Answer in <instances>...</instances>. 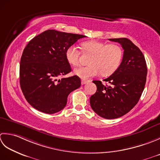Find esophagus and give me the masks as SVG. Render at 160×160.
<instances>
[{
	"mask_svg": "<svg viewBox=\"0 0 160 160\" xmlns=\"http://www.w3.org/2000/svg\"><path fill=\"white\" fill-rule=\"evenodd\" d=\"M88 82V81H86V80H81V85H84L87 83Z\"/></svg>",
	"mask_w": 160,
	"mask_h": 160,
	"instance_id": "obj_1",
	"label": "esophagus"
}]
</instances>
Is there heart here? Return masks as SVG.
I'll return each mask as SVG.
<instances>
[{"instance_id":"1","label":"heart","mask_w":160,"mask_h":160,"mask_svg":"<svg viewBox=\"0 0 160 160\" xmlns=\"http://www.w3.org/2000/svg\"><path fill=\"white\" fill-rule=\"evenodd\" d=\"M83 48L85 52L93 54L88 61L90 66L74 70V74L83 80L97 76L100 72L105 76L111 74L122 63L123 52L119 45H108L97 41H90L83 43ZM66 57L71 65L74 66L79 65L80 52L75 45L68 48Z\"/></svg>"}]
</instances>
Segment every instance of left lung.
<instances>
[{
	"label": "left lung",
	"mask_w": 160,
	"mask_h": 160,
	"mask_svg": "<svg viewBox=\"0 0 160 160\" xmlns=\"http://www.w3.org/2000/svg\"><path fill=\"white\" fill-rule=\"evenodd\" d=\"M121 44L123 55L121 64L108 78L93 81L97 92L90 97L92 109L103 118H119L128 113L139 102L144 89L147 67L144 54L138 47L126 38H110Z\"/></svg>",
	"instance_id": "left-lung-1"
}]
</instances>
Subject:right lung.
<instances>
[{"mask_svg":"<svg viewBox=\"0 0 160 160\" xmlns=\"http://www.w3.org/2000/svg\"><path fill=\"white\" fill-rule=\"evenodd\" d=\"M86 36L46 30L25 48L20 62V85L30 105L46 114L59 112L66 106L69 94L81 86L76 75L58 79L71 72L66 52Z\"/></svg>","mask_w":160,"mask_h":160,"instance_id":"add662e5","label":"right lung"}]
</instances>
